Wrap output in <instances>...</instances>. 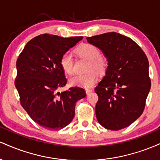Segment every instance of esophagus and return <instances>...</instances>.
I'll return each instance as SVG.
<instances>
[{
	"mask_svg": "<svg viewBox=\"0 0 160 160\" xmlns=\"http://www.w3.org/2000/svg\"><path fill=\"white\" fill-rule=\"evenodd\" d=\"M91 92H92V89H86V94H89Z\"/></svg>",
	"mask_w": 160,
	"mask_h": 160,
	"instance_id": "34e87169",
	"label": "esophagus"
}]
</instances>
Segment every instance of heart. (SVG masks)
I'll return each mask as SVG.
<instances>
[{
  "label": "heart",
  "mask_w": 160,
  "mask_h": 160,
  "mask_svg": "<svg viewBox=\"0 0 160 160\" xmlns=\"http://www.w3.org/2000/svg\"><path fill=\"white\" fill-rule=\"evenodd\" d=\"M76 52L79 56L83 57L89 61L88 70H95L102 72L107 67V61L103 56H101V51L96 46L91 43H82L76 49ZM60 66L65 74L71 75L74 72V60L71 53L66 52L62 55L59 60ZM98 75L96 71H90L84 74H78L69 80L71 86H81L89 88L94 85L97 81Z\"/></svg>",
  "instance_id": "1"
}]
</instances>
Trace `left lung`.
<instances>
[{
	"label": "left lung",
	"instance_id": "left-lung-1",
	"mask_svg": "<svg viewBox=\"0 0 160 160\" xmlns=\"http://www.w3.org/2000/svg\"><path fill=\"white\" fill-rule=\"evenodd\" d=\"M86 40L102 51L108 62L105 76L95 89L97 120L107 129L128 127L142 114L151 86L147 56L133 40L118 33Z\"/></svg>",
	"mask_w": 160,
	"mask_h": 160
}]
</instances>
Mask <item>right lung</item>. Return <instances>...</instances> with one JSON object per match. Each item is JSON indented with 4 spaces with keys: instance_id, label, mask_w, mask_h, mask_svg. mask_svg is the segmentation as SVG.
I'll use <instances>...</instances> for the list:
<instances>
[{
    "instance_id": "right-lung-1",
    "label": "right lung",
    "mask_w": 160,
    "mask_h": 160,
    "mask_svg": "<svg viewBox=\"0 0 160 160\" xmlns=\"http://www.w3.org/2000/svg\"><path fill=\"white\" fill-rule=\"evenodd\" d=\"M82 39L40 34L28 42L16 61L15 86L21 105L34 122L48 129L68 126L74 117L76 102L86 95L78 86L58 92L67 83L60 58Z\"/></svg>"
}]
</instances>
